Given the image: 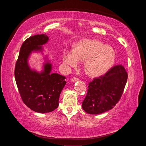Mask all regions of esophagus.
Wrapping results in <instances>:
<instances>
[{"mask_svg": "<svg viewBox=\"0 0 146 146\" xmlns=\"http://www.w3.org/2000/svg\"><path fill=\"white\" fill-rule=\"evenodd\" d=\"M70 80L72 81V82H76V81L78 80V78L77 77H73V78L70 79Z\"/></svg>", "mask_w": 146, "mask_h": 146, "instance_id": "esophagus-1", "label": "esophagus"}]
</instances>
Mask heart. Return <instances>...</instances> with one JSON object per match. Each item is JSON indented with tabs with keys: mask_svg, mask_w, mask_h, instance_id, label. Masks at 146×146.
<instances>
[{
	"mask_svg": "<svg viewBox=\"0 0 146 146\" xmlns=\"http://www.w3.org/2000/svg\"><path fill=\"white\" fill-rule=\"evenodd\" d=\"M116 58L114 48L95 39H85L78 42L73 51L66 50L63 62L67 66L75 67L78 60L86 61L85 69L91 76H98L107 72L112 67Z\"/></svg>",
	"mask_w": 146,
	"mask_h": 146,
	"instance_id": "obj_1",
	"label": "heart"
}]
</instances>
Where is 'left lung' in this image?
<instances>
[{
	"instance_id": "left-lung-1",
	"label": "left lung",
	"mask_w": 146,
	"mask_h": 146,
	"mask_svg": "<svg viewBox=\"0 0 146 146\" xmlns=\"http://www.w3.org/2000/svg\"><path fill=\"white\" fill-rule=\"evenodd\" d=\"M128 74L122 64L112 67L103 76L94 78L88 85L82 108L88 114H98L112 109L121 99Z\"/></svg>"
}]
</instances>
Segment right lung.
Listing matches in <instances>:
<instances>
[{
    "instance_id": "add662e5",
    "label": "right lung",
    "mask_w": 146,
    "mask_h": 146,
    "mask_svg": "<svg viewBox=\"0 0 146 146\" xmlns=\"http://www.w3.org/2000/svg\"><path fill=\"white\" fill-rule=\"evenodd\" d=\"M48 37L46 34L30 36L20 48L15 69L16 83L23 102L33 111L44 113L58 108L59 98L66 82L64 76L51 74L52 65L46 63L41 73L32 70L28 58L32 51L42 50Z\"/></svg>"
}]
</instances>
